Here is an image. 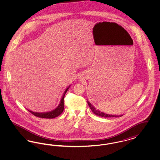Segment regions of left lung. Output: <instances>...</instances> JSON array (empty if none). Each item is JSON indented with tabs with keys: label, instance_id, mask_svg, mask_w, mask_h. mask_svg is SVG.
Returning <instances> with one entry per match:
<instances>
[{
	"label": "left lung",
	"instance_id": "8db88e82",
	"mask_svg": "<svg viewBox=\"0 0 160 160\" xmlns=\"http://www.w3.org/2000/svg\"><path fill=\"white\" fill-rule=\"evenodd\" d=\"M88 105H89V106L90 107V108H91V110H92V112L94 113L95 114H96V115H97V116H100V117H103V118H112V117H119L118 116H117V115H111V114H105L104 113H102V112H99L98 110H97L93 107L92 106L91 104V103L90 102H88Z\"/></svg>",
	"mask_w": 160,
	"mask_h": 160
}]
</instances>
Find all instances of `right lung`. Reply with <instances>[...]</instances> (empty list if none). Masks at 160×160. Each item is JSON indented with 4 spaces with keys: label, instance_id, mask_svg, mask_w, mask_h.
Here are the masks:
<instances>
[{
    "label": "right lung",
    "instance_id": "obj_1",
    "mask_svg": "<svg viewBox=\"0 0 160 160\" xmlns=\"http://www.w3.org/2000/svg\"><path fill=\"white\" fill-rule=\"evenodd\" d=\"M69 88H68L66 91L64 92V94L63 95L62 98L61 99V103L59 104V106L55 110H54L52 112H47V113H35V112H33L30 110H28L30 113L32 114L37 117L39 118H46V119H52L58 117V116H59L60 114L63 112V109H64V97L66 93V92L68 90Z\"/></svg>",
    "mask_w": 160,
    "mask_h": 160
}]
</instances>
